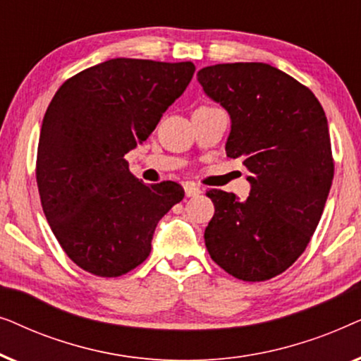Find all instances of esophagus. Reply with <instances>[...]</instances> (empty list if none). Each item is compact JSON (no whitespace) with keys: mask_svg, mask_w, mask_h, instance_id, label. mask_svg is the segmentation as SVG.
Listing matches in <instances>:
<instances>
[{"mask_svg":"<svg viewBox=\"0 0 361 361\" xmlns=\"http://www.w3.org/2000/svg\"><path fill=\"white\" fill-rule=\"evenodd\" d=\"M184 190H185V195L187 197H197V195H200L202 194V189L199 185H195V184H185L184 185Z\"/></svg>","mask_w":361,"mask_h":361,"instance_id":"1","label":"esophagus"}]
</instances>
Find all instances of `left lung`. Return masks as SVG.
I'll list each match as a JSON object with an SVG mask.
<instances>
[{"instance_id": "obj_1", "label": "left lung", "mask_w": 361, "mask_h": 361, "mask_svg": "<svg viewBox=\"0 0 361 361\" xmlns=\"http://www.w3.org/2000/svg\"><path fill=\"white\" fill-rule=\"evenodd\" d=\"M197 80L231 118L226 156L241 157L250 197L207 192L215 214L205 228L210 258L241 281L284 273L307 248L334 179L324 108L307 87L263 62L216 63Z\"/></svg>"}]
</instances>
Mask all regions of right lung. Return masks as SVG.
<instances>
[{
    "instance_id": "right-lung-1",
    "label": "right lung",
    "mask_w": 361,
    "mask_h": 361,
    "mask_svg": "<svg viewBox=\"0 0 361 361\" xmlns=\"http://www.w3.org/2000/svg\"><path fill=\"white\" fill-rule=\"evenodd\" d=\"M192 62L111 59L62 83L42 120L36 179L44 215L78 268L116 278L151 253L184 189L145 184L126 152L147 140L192 80Z\"/></svg>"
}]
</instances>
